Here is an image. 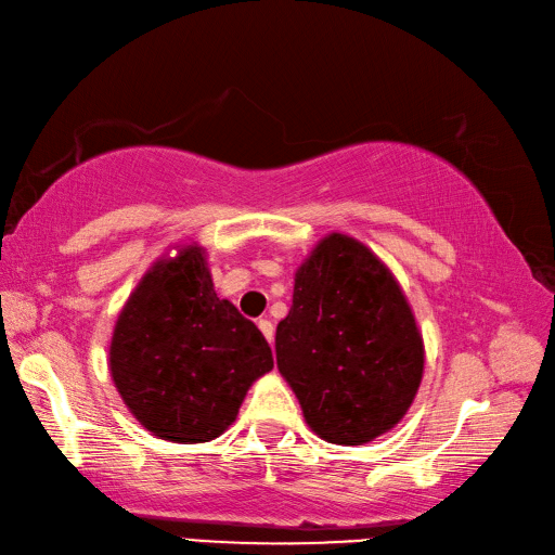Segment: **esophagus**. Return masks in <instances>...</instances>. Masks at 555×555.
I'll use <instances>...</instances> for the list:
<instances>
[{"mask_svg": "<svg viewBox=\"0 0 555 555\" xmlns=\"http://www.w3.org/2000/svg\"><path fill=\"white\" fill-rule=\"evenodd\" d=\"M257 326H259V331L263 333V338L268 340V343H273V324L271 322H268V319H259V322H257Z\"/></svg>", "mask_w": 555, "mask_h": 555, "instance_id": "esophagus-1", "label": "esophagus"}]
</instances>
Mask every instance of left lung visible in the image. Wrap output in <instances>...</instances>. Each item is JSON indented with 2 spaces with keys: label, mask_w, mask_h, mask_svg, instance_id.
<instances>
[{
  "label": "left lung",
  "mask_w": 555,
  "mask_h": 555,
  "mask_svg": "<svg viewBox=\"0 0 555 555\" xmlns=\"http://www.w3.org/2000/svg\"><path fill=\"white\" fill-rule=\"evenodd\" d=\"M275 354L306 424L343 447L373 442L400 424L426 361L422 331L389 266L338 231L296 268Z\"/></svg>",
  "instance_id": "8db88e82"
}]
</instances>
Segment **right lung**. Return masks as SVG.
Returning <instances> with one entry per match:
<instances>
[{"label":"right lung","mask_w":555,"mask_h":555,"mask_svg":"<svg viewBox=\"0 0 555 555\" xmlns=\"http://www.w3.org/2000/svg\"><path fill=\"white\" fill-rule=\"evenodd\" d=\"M125 300L108 371L137 422L159 440L210 442L236 422L273 351L236 306L215 294L206 249L180 243Z\"/></svg>","instance_id":"right-lung-1"}]
</instances>
